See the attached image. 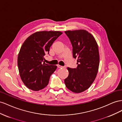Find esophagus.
Returning <instances> with one entry per match:
<instances>
[{
	"instance_id": "1",
	"label": "esophagus",
	"mask_w": 122,
	"mask_h": 122,
	"mask_svg": "<svg viewBox=\"0 0 122 122\" xmlns=\"http://www.w3.org/2000/svg\"><path fill=\"white\" fill-rule=\"evenodd\" d=\"M57 67L59 68H63L64 67L60 65H57Z\"/></svg>"
}]
</instances>
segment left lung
<instances>
[{"label": "left lung", "instance_id": "8db88e82", "mask_svg": "<svg viewBox=\"0 0 122 122\" xmlns=\"http://www.w3.org/2000/svg\"><path fill=\"white\" fill-rule=\"evenodd\" d=\"M65 34L72 46V56L77 59L76 68L67 67L69 74L64 80L66 87L75 93L87 89L98 73L100 57L98 44L92 35L84 30H67Z\"/></svg>", "mask_w": 122, "mask_h": 122}]
</instances>
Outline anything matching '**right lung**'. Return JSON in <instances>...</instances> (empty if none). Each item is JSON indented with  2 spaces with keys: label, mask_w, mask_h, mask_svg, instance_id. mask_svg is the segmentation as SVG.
<instances>
[{
  "label": "right lung",
  "mask_w": 122,
  "mask_h": 122,
  "mask_svg": "<svg viewBox=\"0 0 122 122\" xmlns=\"http://www.w3.org/2000/svg\"><path fill=\"white\" fill-rule=\"evenodd\" d=\"M62 34L59 31L37 32L24 42L17 64L21 79L27 88L38 91L47 85L57 66L43 64V62L45 56L49 54L51 45Z\"/></svg>",
  "instance_id": "1"
}]
</instances>
